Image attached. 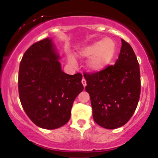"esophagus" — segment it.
I'll return each mask as SVG.
<instances>
[{
    "mask_svg": "<svg viewBox=\"0 0 158 158\" xmlns=\"http://www.w3.org/2000/svg\"><path fill=\"white\" fill-rule=\"evenodd\" d=\"M82 84L83 85L84 87L86 86V81H85V79H84V78H82Z\"/></svg>",
    "mask_w": 158,
    "mask_h": 158,
    "instance_id": "34e87169",
    "label": "esophagus"
}]
</instances>
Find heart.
Returning <instances> with one entry per match:
<instances>
[{"mask_svg":"<svg viewBox=\"0 0 158 158\" xmlns=\"http://www.w3.org/2000/svg\"><path fill=\"white\" fill-rule=\"evenodd\" d=\"M116 50L117 47L114 40L105 38L80 49L76 52V56L82 59L89 58L87 62L88 69L92 73H99L112 63ZM69 61L74 63L71 57H69Z\"/></svg>","mask_w":158,"mask_h":158,"instance_id":"heart-1","label":"heart"}]
</instances>
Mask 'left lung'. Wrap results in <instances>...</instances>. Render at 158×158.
<instances>
[{"mask_svg": "<svg viewBox=\"0 0 158 158\" xmlns=\"http://www.w3.org/2000/svg\"><path fill=\"white\" fill-rule=\"evenodd\" d=\"M94 121L100 126L114 129L131 118L141 93L138 60L133 49L122 39V48L114 66L99 73L84 74Z\"/></svg>", "mask_w": 158, "mask_h": 158, "instance_id": "8db88e82", "label": "left lung"}]
</instances>
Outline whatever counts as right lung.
<instances>
[{"instance_id":"obj_1","label":"right lung","mask_w":158,"mask_h":158,"mask_svg":"<svg viewBox=\"0 0 158 158\" xmlns=\"http://www.w3.org/2000/svg\"><path fill=\"white\" fill-rule=\"evenodd\" d=\"M51 38L33 44L20 63L18 89L23 109L41 128H59L69 122L73 102L82 92V76L62 70Z\"/></svg>"}]
</instances>
